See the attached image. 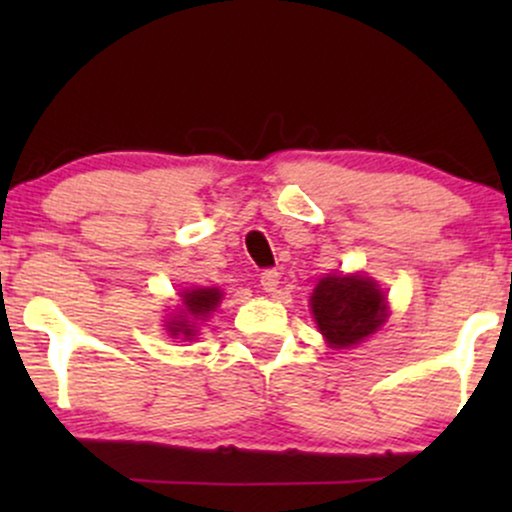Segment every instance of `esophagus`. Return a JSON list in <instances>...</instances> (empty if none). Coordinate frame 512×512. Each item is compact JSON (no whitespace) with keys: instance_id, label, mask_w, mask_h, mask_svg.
I'll return each mask as SVG.
<instances>
[{"instance_id":"obj_1","label":"esophagus","mask_w":512,"mask_h":512,"mask_svg":"<svg viewBox=\"0 0 512 512\" xmlns=\"http://www.w3.org/2000/svg\"><path fill=\"white\" fill-rule=\"evenodd\" d=\"M260 286L267 293H274L276 286H279V272L276 269H264L260 274Z\"/></svg>"}]
</instances>
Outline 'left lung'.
<instances>
[{
	"label": "left lung",
	"mask_w": 512,
	"mask_h": 512,
	"mask_svg": "<svg viewBox=\"0 0 512 512\" xmlns=\"http://www.w3.org/2000/svg\"><path fill=\"white\" fill-rule=\"evenodd\" d=\"M317 327L332 349H349L380 330L387 317L385 293L361 274H330L310 296Z\"/></svg>",
	"instance_id": "1"
}]
</instances>
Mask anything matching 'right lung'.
I'll list each match as a JSON object with an SVG mask.
<instances>
[{"instance_id":"obj_1","label":"right lung","mask_w":512,"mask_h":512,"mask_svg":"<svg viewBox=\"0 0 512 512\" xmlns=\"http://www.w3.org/2000/svg\"><path fill=\"white\" fill-rule=\"evenodd\" d=\"M223 291L221 289H187L182 291V308L166 322L170 337L195 339L197 325L219 308Z\"/></svg>"}]
</instances>
